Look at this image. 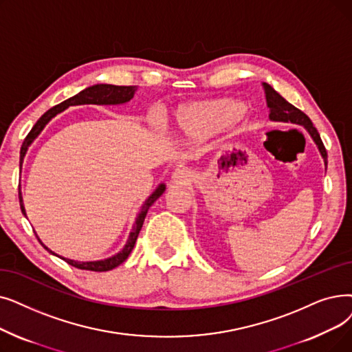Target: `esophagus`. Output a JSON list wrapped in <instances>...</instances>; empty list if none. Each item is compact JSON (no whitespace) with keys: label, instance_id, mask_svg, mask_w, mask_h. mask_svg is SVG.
Here are the masks:
<instances>
[{"label":"esophagus","instance_id":"1","mask_svg":"<svg viewBox=\"0 0 352 352\" xmlns=\"http://www.w3.org/2000/svg\"><path fill=\"white\" fill-rule=\"evenodd\" d=\"M190 177H191L190 173L187 170H184V168H181V170H177L173 174V181L177 182V184H187V182L191 181Z\"/></svg>","mask_w":352,"mask_h":352}]
</instances>
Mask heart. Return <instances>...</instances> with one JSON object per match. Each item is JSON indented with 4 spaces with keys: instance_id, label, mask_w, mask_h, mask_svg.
<instances>
[{
    "instance_id": "heart-1",
    "label": "heart",
    "mask_w": 352,
    "mask_h": 352,
    "mask_svg": "<svg viewBox=\"0 0 352 352\" xmlns=\"http://www.w3.org/2000/svg\"><path fill=\"white\" fill-rule=\"evenodd\" d=\"M246 111L237 99L221 98L192 103L178 115V129L190 140H204L234 125Z\"/></svg>"
}]
</instances>
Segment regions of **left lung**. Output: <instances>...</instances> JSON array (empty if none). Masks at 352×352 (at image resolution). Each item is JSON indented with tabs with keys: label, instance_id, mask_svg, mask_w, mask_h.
<instances>
[{
	"label": "left lung",
	"instance_id": "8db88e82",
	"mask_svg": "<svg viewBox=\"0 0 352 352\" xmlns=\"http://www.w3.org/2000/svg\"><path fill=\"white\" fill-rule=\"evenodd\" d=\"M263 87H265V94H266L267 108L270 109L269 118L272 120H276V122H290V124L305 126V129H307L309 132V135L312 136L314 142L318 145V149L320 152V155H322L325 166H327L328 165L327 149L322 144V140H320L316 128L312 125V120L308 118V115H305L302 111L295 108L292 103H289L285 98H282L270 85L263 83Z\"/></svg>",
	"mask_w": 352,
	"mask_h": 352
}]
</instances>
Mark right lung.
<instances>
[{"instance_id": "obj_1", "label": "right lung", "mask_w": 352, "mask_h": 352, "mask_svg": "<svg viewBox=\"0 0 352 352\" xmlns=\"http://www.w3.org/2000/svg\"><path fill=\"white\" fill-rule=\"evenodd\" d=\"M136 91V86H115V85H94L90 87H86L85 90L79 91L78 95H74L72 98H69L67 100L62 102L56 104L54 108L49 109L47 112H45L37 122L36 125L32 128V131L28 132V135L25 136V140L21 145V151H20V168L23 165V161H24V157L27 154V149L28 146L33 144V141L37 138V136L40 135V132L44 129V126L49 124V122L56 116L58 115L60 112H63L65 109H67L69 106H78V104H122V103H126L129 102ZM165 191V184H160L157 187V190L152 192L146 200L144 203V206L141 207L140 212H138V217H136L135 220V224L132 227V232L129 233V237H128V241L125 244V248L122 249L119 253L113 254L112 257H108V258H103V261H96V262H78V261H72V258H66V257H62L56 254L54 252H52L47 246H44V244L41 243V240L38 239V241L41 243V246L50 252L54 256H58L62 257L65 262H67L69 265H72L73 267H78V269H82V270H91V272H108V270H112L115 269L116 266L124 263L128 256L131 254L135 243H136V239H138V234L141 232L142 228V224H144V220L146 217V212L149 210V207L154 204L158 198L162 195V192ZM19 198H20V208H21V212L25 216V208H24V204H23V195H21V191L19 188ZM37 236V234H36Z\"/></svg>"}]
</instances>
